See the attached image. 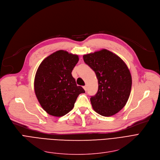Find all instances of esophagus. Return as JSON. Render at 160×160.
I'll return each mask as SVG.
<instances>
[{
    "label": "esophagus",
    "instance_id": "1",
    "mask_svg": "<svg viewBox=\"0 0 160 160\" xmlns=\"http://www.w3.org/2000/svg\"><path fill=\"white\" fill-rule=\"evenodd\" d=\"M83 88H84L85 89V91H87V87L85 85V86H84V87H83Z\"/></svg>",
    "mask_w": 160,
    "mask_h": 160
}]
</instances>
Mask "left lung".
<instances>
[{
    "label": "left lung",
    "instance_id": "obj_1",
    "mask_svg": "<svg viewBox=\"0 0 160 160\" xmlns=\"http://www.w3.org/2000/svg\"><path fill=\"white\" fill-rule=\"evenodd\" d=\"M83 60L98 81V92L90 98L93 109L104 117L115 115L130 97L132 80L128 66L118 56L105 49L83 55Z\"/></svg>",
    "mask_w": 160,
    "mask_h": 160
}]
</instances>
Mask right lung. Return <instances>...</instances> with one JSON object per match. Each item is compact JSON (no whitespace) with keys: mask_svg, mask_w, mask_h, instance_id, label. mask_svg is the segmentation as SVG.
I'll return each mask as SVG.
<instances>
[{"mask_svg":"<svg viewBox=\"0 0 160 160\" xmlns=\"http://www.w3.org/2000/svg\"><path fill=\"white\" fill-rule=\"evenodd\" d=\"M78 61V55L59 50L45 58L38 68L34 92L49 115L58 117L66 115L73 108L78 96L85 92L72 75Z\"/></svg>","mask_w":160,"mask_h":160,"instance_id":"right-lung-1","label":"right lung"}]
</instances>
